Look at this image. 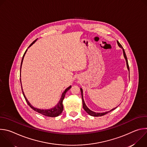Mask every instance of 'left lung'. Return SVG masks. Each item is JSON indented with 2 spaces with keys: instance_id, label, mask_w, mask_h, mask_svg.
<instances>
[{
  "instance_id": "left-lung-1",
  "label": "left lung",
  "mask_w": 147,
  "mask_h": 147,
  "mask_svg": "<svg viewBox=\"0 0 147 147\" xmlns=\"http://www.w3.org/2000/svg\"><path fill=\"white\" fill-rule=\"evenodd\" d=\"M117 44H118V45H119V47H120L122 49H123V55H124V58H125V61H126V65H127V69H128V70H129V64H128V61H127V56H126V55H125V51H124V49H123V47L121 45V44L117 40ZM80 90H81V97H82V107H83V108H84V109L85 110V111L87 113H88L90 115H91V116H95V117H98V116H103V115H106V114H107L108 113H109V112H111V111H113L114 109H115L117 107H116L115 108H113V109H111V111H108V112H103V113H96V112H93V111H91L87 106H86V103H85V102H84V99H83V91H82V89L81 88H80Z\"/></svg>"
}]
</instances>
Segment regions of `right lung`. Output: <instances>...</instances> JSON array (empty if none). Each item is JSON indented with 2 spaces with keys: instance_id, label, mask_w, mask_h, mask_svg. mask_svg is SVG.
Instances as JSON below:
<instances>
[{
  "instance_id": "1",
  "label": "right lung",
  "mask_w": 147,
  "mask_h": 147,
  "mask_svg": "<svg viewBox=\"0 0 147 147\" xmlns=\"http://www.w3.org/2000/svg\"><path fill=\"white\" fill-rule=\"evenodd\" d=\"M36 40H37V39H35V40L32 43H31V45L29 46L28 48H30L31 45H32L35 43V42ZM27 51V49L26 51V52H25V53H24V55H23V56L22 60V63H21L20 73H21V69H22V63H23V60L24 57V56H25V54H26ZM20 77H21V74H20ZM20 81H21V78H20ZM21 84H22V82H21ZM71 86H69L68 88H67L65 90V91H64L63 92V94H62V95H61V98H60L59 102H58V103L56 105L54 108H52L49 109H37V108H35L33 107L31 105V103L28 102V100H27V98L26 97V96H25V95H24V92H23V88H22V91H23V94L24 97V98H25L26 102H27L28 105H29L33 110H34V111H36V112H38V113H40V114L43 115H44V116H48V117H56V116H58L59 115H60L61 113L63 110V99H64V98H65L66 93L67 92V91H69V90H70V88H71Z\"/></svg>"
}]
</instances>
